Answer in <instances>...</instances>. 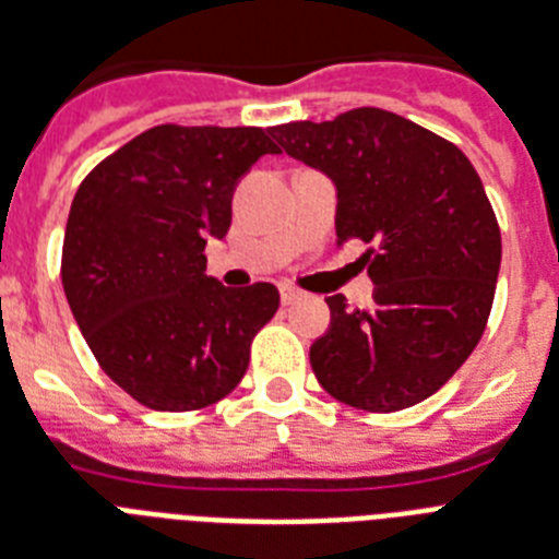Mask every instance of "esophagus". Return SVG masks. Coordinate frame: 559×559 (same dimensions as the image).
I'll use <instances>...</instances> for the list:
<instances>
[{"instance_id":"obj_1","label":"esophagus","mask_w":559,"mask_h":559,"mask_svg":"<svg viewBox=\"0 0 559 559\" xmlns=\"http://www.w3.org/2000/svg\"><path fill=\"white\" fill-rule=\"evenodd\" d=\"M280 297H283L285 306H290V302H297V299L302 297V294H299V290L294 288V285H280Z\"/></svg>"}]
</instances>
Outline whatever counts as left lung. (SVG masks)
<instances>
[{"mask_svg": "<svg viewBox=\"0 0 559 559\" xmlns=\"http://www.w3.org/2000/svg\"><path fill=\"white\" fill-rule=\"evenodd\" d=\"M271 136L334 182L336 246H371L359 260L373 302L325 299L331 325L311 345L317 380L362 412L423 403L477 348L495 302L500 228L477 170L456 145L382 108L276 124Z\"/></svg>", "mask_w": 559, "mask_h": 559, "instance_id": "1", "label": "left lung"}]
</instances>
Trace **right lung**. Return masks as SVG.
<instances>
[{"label":"right lung","instance_id":"1","mask_svg":"<svg viewBox=\"0 0 559 559\" xmlns=\"http://www.w3.org/2000/svg\"><path fill=\"white\" fill-rule=\"evenodd\" d=\"M265 154L280 147L262 128L156 124L73 197L68 306L103 371L154 412H197L230 394L280 308L274 285L225 288L202 253L228 234L234 188Z\"/></svg>","mask_w":559,"mask_h":559}]
</instances>
